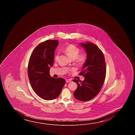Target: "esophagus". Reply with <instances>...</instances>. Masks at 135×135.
<instances>
[{
    "instance_id": "1",
    "label": "esophagus",
    "mask_w": 135,
    "mask_h": 135,
    "mask_svg": "<svg viewBox=\"0 0 135 135\" xmlns=\"http://www.w3.org/2000/svg\"><path fill=\"white\" fill-rule=\"evenodd\" d=\"M71 80H69V79H66V81L67 83H70V82H71Z\"/></svg>"
}]
</instances>
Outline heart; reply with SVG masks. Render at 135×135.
Listing matches in <instances>:
<instances>
[{
  "label": "heart",
  "mask_w": 135,
  "mask_h": 135,
  "mask_svg": "<svg viewBox=\"0 0 135 135\" xmlns=\"http://www.w3.org/2000/svg\"><path fill=\"white\" fill-rule=\"evenodd\" d=\"M64 51L68 55L69 57L72 59H75L76 62L79 64L83 63L86 60L87 55L84 52L79 54L80 49L73 44H69L66 46L64 49ZM59 58L58 54H56L55 56V60L57 61Z\"/></svg>",
  "instance_id": "heart-1"
}]
</instances>
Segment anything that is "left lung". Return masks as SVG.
<instances>
[{"mask_svg":"<svg viewBox=\"0 0 135 135\" xmlns=\"http://www.w3.org/2000/svg\"><path fill=\"white\" fill-rule=\"evenodd\" d=\"M87 54L86 61L79 74L84 77L81 81L75 79L77 88L74 93V98L78 100H90L100 91L106 77V68L102 52L94 43H80Z\"/></svg>","mask_w":135,"mask_h":135,"instance_id":"8db88e82","label":"left lung"}]
</instances>
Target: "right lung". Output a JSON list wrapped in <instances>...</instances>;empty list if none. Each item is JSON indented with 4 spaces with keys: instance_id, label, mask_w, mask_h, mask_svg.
Here are the masks:
<instances>
[{
    "instance_id": "add662e5",
    "label": "right lung",
    "mask_w": 135,
    "mask_h": 135,
    "mask_svg": "<svg viewBox=\"0 0 135 135\" xmlns=\"http://www.w3.org/2000/svg\"><path fill=\"white\" fill-rule=\"evenodd\" d=\"M58 45V40L40 43L35 48L29 60L27 71L30 84L36 94L46 100L58 98L66 83L63 78L55 79L50 75Z\"/></svg>"
}]
</instances>
